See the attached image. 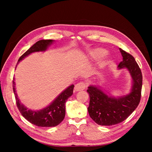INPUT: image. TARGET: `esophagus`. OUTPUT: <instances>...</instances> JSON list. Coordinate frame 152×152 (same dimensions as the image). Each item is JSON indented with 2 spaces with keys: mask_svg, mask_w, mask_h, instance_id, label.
Here are the masks:
<instances>
[{
  "mask_svg": "<svg viewBox=\"0 0 152 152\" xmlns=\"http://www.w3.org/2000/svg\"><path fill=\"white\" fill-rule=\"evenodd\" d=\"M86 88V84L84 82H80L75 86V90L76 91H82V90H84Z\"/></svg>",
  "mask_w": 152,
  "mask_h": 152,
  "instance_id": "obj_1",
  "label": "esophagus"
}]
</instances>
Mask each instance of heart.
<instances>
[{
	"instance_id": "obj_1",
	"label": "heart",
	"mask_w": 152,
	"mask_h": 152,
	"mask_svg": "<svg viewBox=\"0 0 152 152\" xmlns=\"http://www.w3.org/2000/svg\"><path fill=\"white\" fill-rule=\"evenodd\" d=\"M106 53H107V51H106V50L101 48H96L89 51V56L91 59L96 60V59H101V58H102V57H104ZM105 64H106V63H102L101 64V67L104 66Z\"/></svg>"
}]
</instances>
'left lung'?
Segmentation results:
<instances>
[{
	"instance_id": "obj_1",
	"label": "left lung",
	"mask_w": 152,
	"mask_h": 152,
	"mask_svg": "<svg viewBox=\"0 0 152 152\" xmlns=\"http://www.w3.org/2000/svg\"><path fill=\"white\" fill-rule=\"evenodd\" d=\"M119 51L123 60L119 64L118 69H126L132 78L129 93L115 98L95 86H89L87 90L90 98L88 108L89 116L100 125H114L124 121L137 108L140 101L142 86L140 69L131 54L121 48Z\"/></svg>"
}]
</instances>
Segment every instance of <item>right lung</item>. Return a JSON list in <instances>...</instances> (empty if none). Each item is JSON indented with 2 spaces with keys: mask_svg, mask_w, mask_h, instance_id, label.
I'll list each match as a JSON object with an SVG mask.
<instances>
[{
  "mask_svg": "<svg viewBox=\"0 0 152 152\" xmlns=\"http://www.w3.org/2000/svg\"><path fill=\"white\" fill-rule=\"evenodd\" d=\"M53 42V40H41L38 41L19 57L18 63L32 53L45 51ZM74 87V85L68 87L46 107L40 110H32L25 106L19 101L15 91L14 78L13 80V90L15 95L16 104L19 112L32 124L42 127H55L63 120L65 116V103L67 99L73 94Z\"/></svg>",
  "mask_w": 152,
  "mask_h": 152,
  "instance_id": "add662e5",
  "label": "right lung"
}]
</instances>
